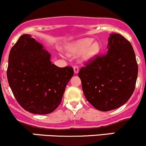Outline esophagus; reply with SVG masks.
I'll list each match as a JSON object with an SVG mask.
<instances>
[{"label":"esophagus","instance_id":"esophagus-1","mask_svg":"<svg viewBox=\"0 0 146 146\" xmlns=\"http://www.w3.org/2000/svg\"><path fill=\"white\" fill-rule=\"evenodd\" d=\"M73 70H74V73L75 74H77L79 72V67L78 66H73Z\"/></svg>","mask_w":146,"mask_h":146}]
</instances>
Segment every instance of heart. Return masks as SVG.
<instances>
[{
	"mask_svg": "<svg viewBox=\"0 0 146 146\" xmlns=\"http://www.w3.org/2000/svg\"><path fill=\"white\" fill-rule=\"evenodd\" d=\"M93 41V40L89 38L78 40L66 45V51L71 56L82 53V59L84 61H90L98 56L101 49L100 43Z\"/></svg>",
	"mask_w": 146,
	"mask_h": 146,
	"instance_id": "obj_1",
	"label": "heart"
}]
</instances>
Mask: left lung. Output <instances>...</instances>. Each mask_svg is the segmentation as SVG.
Listing matches in <instances>:
<instances>
[{
  "mask_svg": "<svg viewBox=\"0 0 146 146\" xmlns=\"http://www.w3.org/2000/svg\"><path fill=\"white\" fill-rule=\"evenodd\" d=\"M138 75L132 44L121 35L110 33L107 53L97 56L78 73L87 101L101 111L119 108L132 96Z\"/></svg>",
  "mask_w": 146,
  "mask_h": 146,
  "instance_id": "left-lung-1",
  "label": "left lung"
}]
</instances>
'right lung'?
<instances>
[{"mask_svg":"<svg viewBox=\"0 0 146 146\" xmlns=\"http://www.w3.org/2000/svg\"><path fill=\"white\" fill-rule=\"evenodd\" d=\"M8 60V82L22 108L38 115L54 111L73 77V68L52 64L51 54L29 34L20 37Z\"/></svg>","mask_w":146,"mask_h":146,"instance_id":"add662e5","label":"right lung"}]
</instances>
